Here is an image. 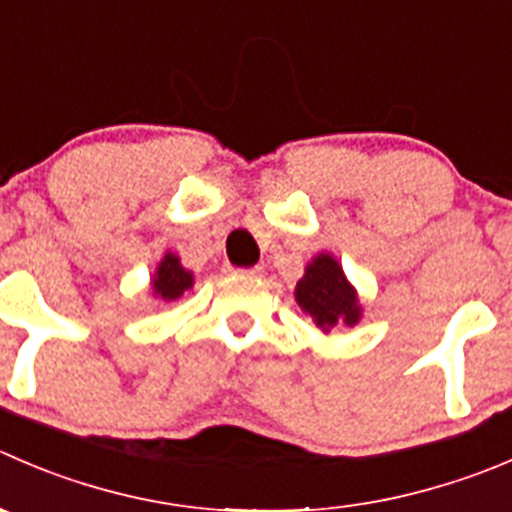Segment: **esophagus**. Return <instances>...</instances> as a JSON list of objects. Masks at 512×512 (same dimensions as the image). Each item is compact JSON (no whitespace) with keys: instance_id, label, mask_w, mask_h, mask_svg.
Segmentation results:
<instances>
[{"instance_id":"1","label":"esophagus","mask_w":512,"mask_h":512,"mask_svg":"<svg viewBox=\"0 0 512 512\" xmlns=\"http://www.w3.org/2000/svg\"><path fill=\"white\" fill-rule=\"evenodd\" d=\"M237 272H240V275H247V277H257L262 272V267L255 265V267H245V270H237Z\"/></svg>"}]
</instances>
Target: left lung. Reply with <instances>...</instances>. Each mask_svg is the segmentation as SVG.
Here are the masks:
<instances>
[{"mask_svg": "<svg viewBox=\"0 0 512 512\" xmlns=\"http://www.w3.org/2000/svg\"><path fill=\"white\" fill-rule=\"evenodd\" d=\"M295 297L322 330H330L337 322L355 325L360 320L355 290L347 285L342 267L330 255H317L307 265L305 277L297 282Z\"/></svg>", "mask_w": 512, "mask_h": 512, "instance_id": "8db88e82", "label": "left lung"}]
</instances>
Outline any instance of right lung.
Segmentation results:
<instances>
[{
	"mask_svg": "<svg viewBox=\"0 0 512 512\" xmlns=\"http://www.w3.org/2000/svg\"><path fill=\"white\" fill-rule=\"evenodd\" d=\"M152 287L162 300H177L187 287H192V272H187L175 255H165V260L157 267Z\"/></svg>",
	"mask_w": 512,
	"mask_h": 512,
	"instance_id": "right-lung-1",
	"label": "right lung"
}]
</instances>
